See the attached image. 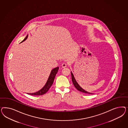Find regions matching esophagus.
<instances>
[{"mask_svg": "<svg viewBox=\"0 0 128 128\" xmlns=\"http://www.w3.org/2000/svg\"><path fill=\"white\" fill-rule=\"evenodd\" d=\"M66 66H67V64L65 62H63L62 64V68H66Z\"/></svg>", "mask_w": 128, "mask_h": 128, "instance_id": "34e87169", "label": "esophagus"}]
</instances>
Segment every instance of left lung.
<instances>
[{
	"mask_svg": "<svg viewBox=\"0 0 128 128\" xmlns=\"http://www.w3.org/2000/svg\"><path fill=\"white\" fill-rule=\"evenodd\" d=\"M71 77H72V81L73 83L74 86L76 88V89L78 90L80 92H82L84 93H87V94H92V93H90V92H89L85 90H84L79 85V84H78V82L76 81L75 78L74 77V74H73V73L72 72H71Z\"/></svg>",
	"mask_w": 128,
	"mask_h": 128,
	"instance_id": "left-lung-1",
	"label": "left lung"
}]
</instances>
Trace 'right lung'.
I'll use <instances>...</instances> for the list:
<instances>
[{"label":"right lung","mask_w":128,"mask_h":128,"mask_svg":"<svg viewBox=\"0 0 128 128\" xmlns=\"http://www.w3.org/2000/svg\"><path fill=\"white\" fill-rule=\"evenodd\" d=\"M28 35L26 36V37L20 43H22L24 42V41H25L28 38ZM58 68L56 67L55 68H54V69L52 70L51 72H50V76H49V78H48V80L46 82V84L43 87V88L41 90H40L38 92H36L32 93H28V94L31 95H35V96H37V95H44V94L46 93L48 91V90L50 89L51 86L52 84L54 81V78L55 77V76L56 74L57 73L58 71Z\"/></svg>","instance_id":"obj_1"}]
</instances>
